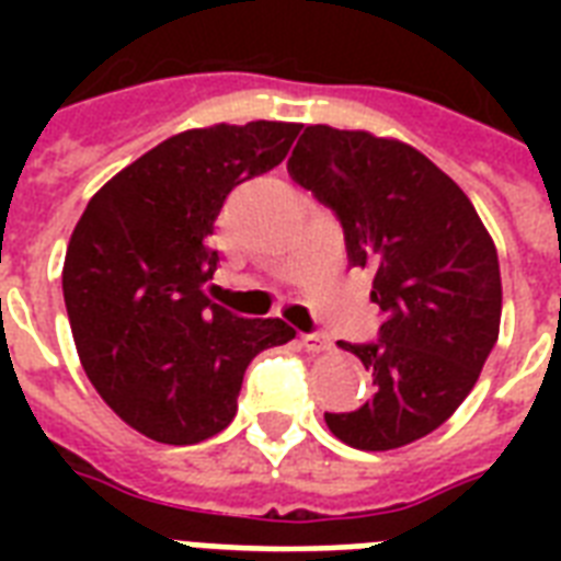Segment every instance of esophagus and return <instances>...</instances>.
I'll list each match as a JSON object with an SVG mask.
<instances>
[{"label": "esophagus", "mask_w": 561, "mask_h": 561, "mask_svg": "<svg viewBox=\"0 0 561 561\" xmlns=\"http://www.w3.org/2000/svg\"><path fill=\"white\" fill-rule=\"evenodd\" d=\"M302 346H306L308 352H329L332 350V343H329V337H323V334H302Z\"/></svg>", "instance_id": "esophagus-1"}]
</instances>
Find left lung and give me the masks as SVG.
<instances>
[{
    "instance_id": "1",
    "label": "left lung",
    "mask_w": 561,
    "mask_h": 561,
    "mask_svg": "<svg viewBox=\"0 0 561 561\" xmlns=\"http://www.w3.org/2000/svg\"><path fill=\"white\" fill-rule=\"evenodd\" d=\"M288 174L341 218L383 311L378 341L337 343L373 373V399L325 425L360 451L416 443L460 408L497 341L495 241L466 192L399 139L308 125Z\"/></svg>"
}]
</instances>
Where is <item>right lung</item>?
Wrapping results in <instances>:
<instances>
[{
    "label": "right lung",
    "instance_id": "obj_1",
    "mask_svg": "<svg viewBox=\"0 0 561 561\" xmlns=\"http://www.w3.org/2000/svg\"><path fill=\"white\" fill-rule=\"evenodd\" d=\"M302 125L247 122L171 136L107 180L75 224L64 299L83 373L153 443L194 445L238 410L247 364L294 329L244 320L206 297L227 194L276 169Z\"/></svg>",
    "mask_w": 561,
    "mask_h": 561
}]
</instances>
